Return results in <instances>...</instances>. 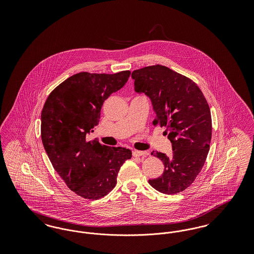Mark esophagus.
Here are the masks:
<instances>
[{"label": "esophagus", "mask_w": 254, "mask_h": 254, "mask_svg": "<svg viewBox=\"0 0 254 254\" xmlns=\"http://www.w3.org/2000/svg\"><path fill=\"white\" fill-rule=\"evenodd\" d=\"M145 153L144 151H140V150H133V157H140V156H144Z\"/></svg>", "instance_id": "1"}]
</instances>
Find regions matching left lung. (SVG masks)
Wrapping results in <instances>:
<instances>
[{"label":"left lung","mask_w":254,"mask_h":254,"mask_svg":"<svg viewBox=\"0 0 254 254\" xmlns=\"http://www.w3.org/2000/svg\"><path fill=\"white\" fill-rule=\"evenodd\" d=\"M136 92L149 97L156 113L153 125L165 127L172 153L151 152L162 160L165 170L148 180L156 190L176 194L189 188L205 164L211 141V115L199 86L169 67L155 64L132 72Z\"/></svg>","instance_id":"left-lung-1"}]
</instances>
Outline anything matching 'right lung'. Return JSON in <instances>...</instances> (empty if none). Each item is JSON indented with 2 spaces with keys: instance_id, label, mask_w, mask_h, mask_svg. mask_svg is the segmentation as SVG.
<instances>
[{
  "instance_id": "add662e5",
  "label": "right lung",
  "mask_w": 254,
  "mask_h": 254,
  "mask_svg": "<svg viewBox=\"0 0 254 254\" xmlns=\"http://www.w3.org/2000/svg\"><path fill=\"white\" fill-rule=\"evenodd\" d=\"M129 70L114 74L80 72L49 94L41 113V136L54 169L73 192L89 200L109 194L122 165L131 158L126 147L88 140L104 102L121 89Z\"/></svg>"
}]
</instances>
